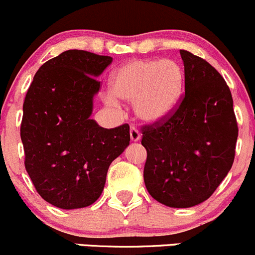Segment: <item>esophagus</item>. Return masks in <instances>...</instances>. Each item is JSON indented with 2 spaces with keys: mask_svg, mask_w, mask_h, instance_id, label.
I'll list each match as a JSON object with an SVG mask.
<instances>
[{
  "mask_svg": "<svg viewBox=\"0 0 255 255\" xmlns=\"http://www.w3.org/2000/svg\"><path fill=\"white\" fill-rule=\"evenodd\" d=\"M129 134H130V140H132V141H139V140H140V133H139V130L136 129L135 127H130Z\"/></svg>",
  "mask_w": 255,
  "mask_h": 255,
  "instance_id": "1",
  "label": "esophagus"
}]
</instances>
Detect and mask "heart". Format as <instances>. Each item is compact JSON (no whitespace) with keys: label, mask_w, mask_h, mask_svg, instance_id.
I'll use <instances>...</instances> for the list:
<instances>
[{"label":"heart","mask_w":255,"mask_h":255,"mask_svg":"<svg viewBox=\"0 0 255 255\" xmlns=\"http://www.w3.org/2000/svg\"><path fill=\"white\" fill-rule=\"evenodd\" d=\"M183 89L184 72L176 61L133 60L114 72L106 101L112 106L119 105L115 96L133 101L138 119L155 123L176 109Z\"/></svg>","instance_id":"heart-1"}]
</instances>
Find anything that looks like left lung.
Instances as JSON below:
<instances>
[{
    "label": "left lung",
    "instance_id": "1",
    "mask_svg": "<svg viewBox=\"0 0 255 255\" xmlns=\"http://www.w3.org/2000/svg\"><path fill=\"white\" fill-rule=\"evenodd\" d=\"M184 94L162 122L143 127L144 182L149 194L170 208L205 202L231 170L238 136L231 92L203 58L179 51Z\"/></svg>",
    "mask_w": 255,
    "mask_h": 255
}]
</instances>
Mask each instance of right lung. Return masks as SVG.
<instances>
[{
	"instance_id": "add662e5",
	"label": "right lung",
	"mask_w": 255,
	"mask_h": 255,
	"mask_svg": "<svg viewBox=\"0 0 255 255\" xmlns=\"http://www.w3.org/2000/svg\"><path fill=\"white\" fill-rule=\"evenodd\" d=\"M110 56L68 50L42 64L23 104L25 170L42 199L60 209L85 208L104 191L107 170L129 145V126L92 120L98 77Z\"/></svg>"
}]
</instances>
